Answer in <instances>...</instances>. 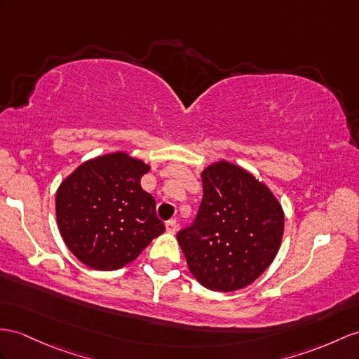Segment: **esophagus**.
Returning <instances> with one entry per match:
<instances>
[{
  "label": "esophagus",
  "mask_w": 359,
  "mask_h": 359,
  "mask_svg": "<svg viewBox=\"0 0 359 359\" xmlns=\"http://www.w3.org/2000/svg\"><path fill=\"white\" fill-rule=\"evenodd\" d=\"M177 229H178V224L175 219H170V221L165 222V230H168L169 233H175V231H177Z\"/></svg>",
  "instance_id": "esophagus-1"
}]
</instances>
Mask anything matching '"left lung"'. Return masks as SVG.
Returning <instances> with one entry per match:
<instances>
[{
  "label": "left lung",
  "mask_w": 359,
  "mask_h": 359,
  "mask_svg": "<svg viewBox=\"0 0 359 359\" xmlns=\"http://www.w3.org/2000/svg\"><path fill=\"white\" fill-rule=\"evenodd\" d=\"M203 201L195 224L177 236L189 271L207 290L233 292L251 285L280 248L285 213L265 182L219 160L201 172Z\"/></svg>",
  "instance_id": "left-lung-1"
}]
</instances>
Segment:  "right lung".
<instances>
[{
	"label": "right lung",
	"instance_id": "add662e5",
	"mask_svg": "<svg viewBox=\"0 0 359 359\" xmlns=\"http://www.w3.org/2000/svg\"><path fill=\"white\" fill-rule=\"evenodd\" d=\"M149 170L143 160L118 151L86 160L60 182L57 226L83 265L120 269L164 233L154 196L140 184Z\"/></svg>",
	"mask_w": 359,
	"mask_h": 359
}]
</instances>
